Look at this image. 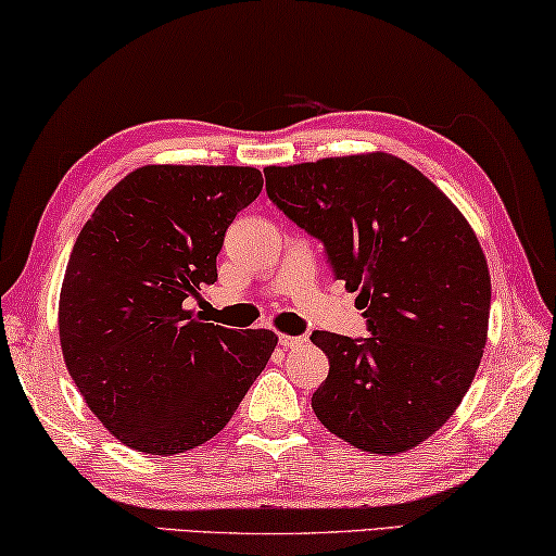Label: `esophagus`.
I'll list each match as a JSON object with an SVG mask.
<instances>
[{"label": "esophagus", "instance_id": "obj_1", "mask_svg": "<svg viewBox=\"0 0 556 556\" xmlns=\"http://www.w3.org/2000/svg\"><path fill=\"white\" fill-rule=\"evenodd\" d=\"M306 337H287V333H281L279 337V346L281 349H296V346H304Z\"/></svg>", "mask_w": 556, "mask_h": 556}]
</instances>
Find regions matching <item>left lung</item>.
<instances>
[{
	"mask_svg": "<svg viewBox=\"0 0 556 556\" xmlns=\"http://www.w3.org/2000/svg\"><path fill=\"white\" fill-rule=\"evenodd\" d=\"M267 195L324 244L333 279L358 292L371 337L314 331L329 376L312 408L366 453L420 445L453 416L478 371L490 271L457 207L389 153L264 170Z\"/></svg>",
	"mask_w": 556,
	"mask_h": 556,
	"instance_id": "8db88e82",
	"label": "left lung"
}]
</instances>
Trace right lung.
<instances>
[{
  "instance_id": "right-lung-1",
  "label": "right lung",
  "mask_w": 556,
  "mask_h": 556,
  "mask_svg": "<svg viewBox=\"0 0 556 556\" xmlns=\"http://www.w3.org/2000/svg\"><path fill=\"white\" fill-rule=\"evenodd\" d=\"M262 192L257 167L146 165L78 232L59 299L68 374L123 445L178 455L217 435L277 346L185 309L217 281V254Z\"/></svg>"
}]
</instances>
